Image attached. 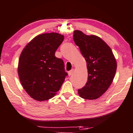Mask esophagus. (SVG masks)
<instances>
[{
  "mask_svg": "<svg viewBox=\"0 0 133 133\" xmlns=\"http://www.w3.org/2000/svg\"><path fill=\"white\" fill-rule=\"evenodd\" d=\"M74 69L71 70L70 71H69V72H68V75H69V76H70V75H72V74H73V72H74Z\"/></svg>",
  "mask_w": 133,
  "mask_h": 133,
  "instance_id": "esophagus-1",
  "label": "esophagus"
}]
</instances>
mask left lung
I'll list each match as a JSON object with an SVG mask.
<instances>
[{
    "label": "left lung",
    "instance_id": "left-lung-1",
    "mask_svg": "<svg viewBox=\"0 0 133 133\" xmlns=\"http://www.w3.org/2000/svg\"><path fill=\"white\" fill-rule=\"evenodd\" d=\"M74 41L87 64L86 84L78 90L84 99L99 98L110 86L117 70V61L110 48L99 37L88 35L80 30L74 32Z\"/></svg>",
    "mask_w": 133,
    "mask_h": 133
}]
</instances>
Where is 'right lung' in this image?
Wrapping results in <instances>:
<instances>
[{
  "instance_id": "1",
  "label": "right lung",
  "mask_w": 133,
  "mask_h": 133,
  "mask_svg": "<svg viewBox=\"0 0 133 133\" xmlns=\"http://www.w3.org/2000/svg\"><path fill=\"white\" fill-rule=\"evenodd\" d=\"M64 36L56 32L38 35L26 44L19 58L18 74L23 88L35 100H48L56 95L68 74L55 52Z\"/></svg>"
}]
</instances>
